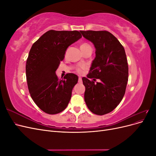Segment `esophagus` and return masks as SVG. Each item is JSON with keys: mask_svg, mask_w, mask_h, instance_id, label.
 Instances as JSON below:
<instances>
[{"mask_svg": "<svg viewBox=\"0 0 156 156\" xmlns=\"http://www.w3.org/2000/svg\"><path fill=\"white\" fill-rule=\"evenodd\" d=\"M78 82H79V83H81L83 82V81H82V78H81V77H79V80H78Z\"/></svg>", "mask_w": 156, "mask_h": 156, "instance_id": "obj_1", "label": "esophagus"}]
</instances>
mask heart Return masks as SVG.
Listing matches in <instances>:
<instances>
[{
	"label": "heart",
	"instance_id": "b5f03b06",
	"mask_svg": "<svg viewBox=\"0 0 156 156\" xmlns=\"http://www.w3.org/2000/svg\"><path fill=\"white\" fill-rule=\"evenodd\" d=\"M88 46H90L88 44H83L81 45V48H86V47H88ZM84 69V66H81V67H79L77 69V72L79 73H82L83 72V70Z\"/></svg>",
	"mask_w": 156,
	"mask_h": 156
}]
</instances>
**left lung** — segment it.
<instances>
[{
    "label": "left lung",
    "mask_w": 156,
    "mask_h": 156,
    "mask_svg": "<svg viewBox=\"0 0 156 156\" xmlns=\"http://www.w3.org/2000/svg\"><path fill=\"white\" fill-rule=\"evenodd\" d=\"M96 49L90 73L83 77L84 101L98 115L112 111L123 98L128 80V65L124 47L108 31H80ZM92 78L93 81L89 79ZM100 80L95 83V79Z\"/></svg>",
    "instance_id": "1"
}]
</instances>
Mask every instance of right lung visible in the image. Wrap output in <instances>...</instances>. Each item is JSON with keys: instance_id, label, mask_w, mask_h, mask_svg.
Masks as SVG:
<instances>
[{"instance_id": "1", "label": "right lung", "mask_w": 156, "mask_h": 156, "mask_svg": "<svg viewBox=\"0 0 156 156\" xmlns=\"http://www.w3.org/2000/svg\"><path fill=\"white\" fill-rule=\"evenodd\" d=\"M77 30H51L32 45L26 64L28 88L33 101L41 110L57 114L67 107L78 76L68 73L58 80L56 71L69 45L81 38Z\"/></svg>"}]
</instances>
